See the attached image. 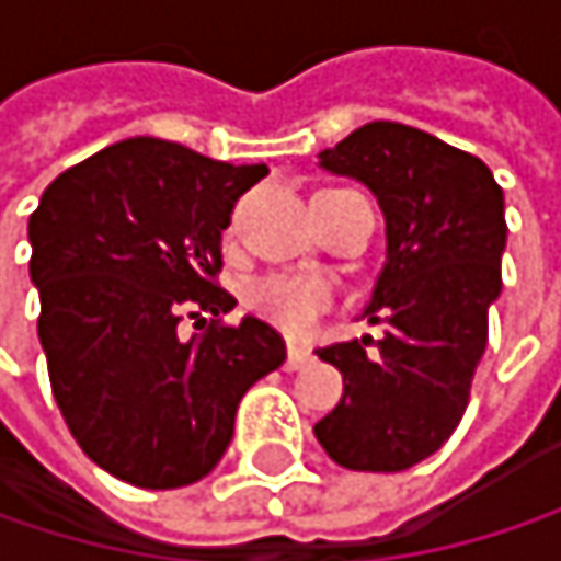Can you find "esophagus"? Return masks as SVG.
Instances as JSON below:
<instances>
[{"label":"esophagus","instance_id":"esophagus-1","mask_svg":"<svg viewBox=\"0 0 561 561\" xmlns=\"http://www.w3.org/2000/svg\"><path fill=\"white\" fill-rule=\"evenodd\" d=\"M311 360V354L305 347H288V357H285V370H301L305 364Z\"/></svg>","mask_w":561,"mask_h":561}]
</instances>
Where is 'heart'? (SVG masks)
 <instances>
[{
	"instance_id": "obj_1",
	"label": "heart",
	"mask_w": 561,
	"mask_h": 561,
	"mask_svg": "<svg viewBox=\"0 0 561 561\" xmlns=\"http://www.w3.org/2000/svg\"><path fill=\"white\" fill-rule=\"evenodd\" d=\"M247 301L270 324L291 337H301L314 328L318 314L331 308V288L301 276H266L250 288Z\"/></svg>"
}]
</instances>
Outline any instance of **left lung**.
<instances>
[{
	"label": "left lung",
	"instance_id": "8db88e82",
	"mask_svg": "<svg viewBox=\"0 0 561 561\" xmlns=\"http://www.w3.org/2000/svg\"><path fill=\"white\" fill-rule=\"evenodd\" d=\"M364 181L387 217V266L367 305L383 337L318 351L344 377L341 402L314 425L351 471H405L458 428L501 295L504 191L491 169L422 129L377 119L321 152Z\"/></svg>",
	"mask_w": 561,
	"mask_h": 561
}]
</instances>
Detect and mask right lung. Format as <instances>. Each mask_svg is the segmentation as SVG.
I'll list each match as a JSON object with an SVG mask.
<instances>
[{"mask_svg": "<svg viewBox=\"0 0 561 561\" xmlns=\"http://www.w3.org/2000/svg\"><path fill=\"white\" fill-rule=\"evenodd\" d=\"M266 174L136 136L57 174L28 220L57 409L126 484L171 491L210 474L243 392L285 360L266 321H224L237 298L217 282L220 233Z\"/></svg>", "mask_w": 561, "mask_h": 561, "instance_id": "obj_1", "label": "right lung"}]
</instances>
